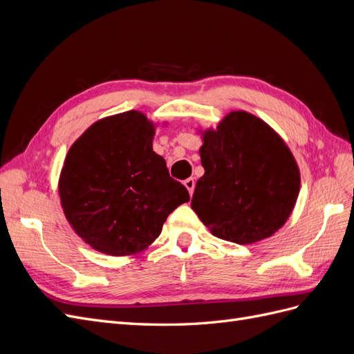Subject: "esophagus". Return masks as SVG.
<instances>
[{"instance_id": "obj_1", "label": "esophagus", "mask_w": 354, "mask_h": 354, "mask_svg": "<svg viewBox=\"0 0 354 354\" xmlns=\"http://www.w3.org/2000/svg\"><path fill=\"white\" fill-rule=\"evenodd\" d=\"M185 186L189 190L190 195H194V190H195V178L194 177H189L185 180Z\"/></svg>"}]
</instances>
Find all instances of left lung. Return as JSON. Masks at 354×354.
Returning <instances> with one entry per match:
<instances>
[{
	"mask_svg": "<svg viewBox=\"0 0 354 354\" xmlns=\"http://www.w3.org/2000/svg\"><path fill=\"white\" fill-rule=\"evenodd\" d=\"M205 174L192 209L220 239L248 245L270 238L291 216L299 194L295 158L272 127L248 112H230L202 133Z\"/></svg>",
	"mask_w": 354,
	"mask_h": 354,
	"instance_id": "left-lung-1",
	"label": "left lung"
}]
</instances>
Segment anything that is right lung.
Returning <instances> with one entry per match:
<instances>
[{
	"mask_svg": "<svg viewBox=\"0 0 354 354\" xmlns=\"http://www.w3.org/2000/svg\"><path fill=\"white\" fill-rule=\"evenodd\" d=\"M155 125L138 111L94 122L72 145L59 195L72 229L115 257L146 250L189 192L153 152Z\"/></svg>",
	"mask_w": 354,
	"mask_h": 354,
	"instance_id": "right-lung-1",
	"label": "right lung"
}]
</instances>
